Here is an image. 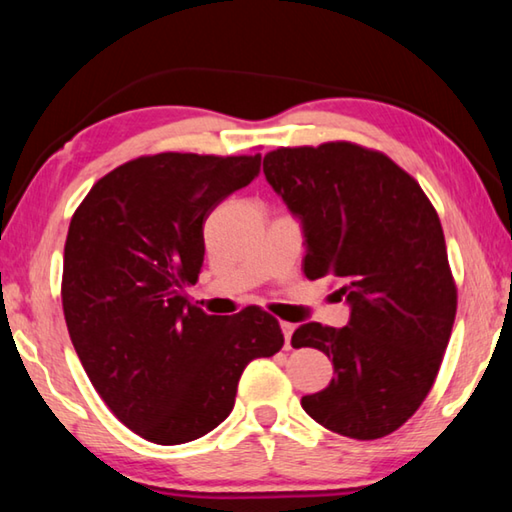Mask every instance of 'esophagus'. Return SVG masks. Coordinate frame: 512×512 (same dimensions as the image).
<instances>
[{
    "label": "esophagus",
    "mask_w": 512,
    "mask_h": 512,
    "mask_svg": "<svg viewBox=\"0 0 512 512\" xmlns=\"http://www.w3.org/2000/svg\"><path fill=\"white\" fill-rule=\"evenodd\" d=\"M280 327H282V334H284V345H287V348H289V345H291V334L296 332V325L287 323V320H282Z\"/></svg>",
    "instance_id": "34e87169"
}]
</instances>
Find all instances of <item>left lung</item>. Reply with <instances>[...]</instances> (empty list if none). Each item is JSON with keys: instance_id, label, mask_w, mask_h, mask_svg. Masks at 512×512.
<instances>
[{"instance_id": "8db88e82", "label": "left lung", "mask_w": 512, "mask_h": 512, "mask_svg": "<svg viewBox=\"0 0 512 512\" xmlns=\"http://www.w3.org/2000/svg\"><path fill=\"white\" fill-rule=\"evenodd\" d=\"M264 176L302 223L305 275L339 282L345 327L300 325L293 348L334 363L302 409L325 429L384 438L429 395L456 318L443 225L427 194L388 155L352 142L275 149Z\"/></svg>"}]
</instances>
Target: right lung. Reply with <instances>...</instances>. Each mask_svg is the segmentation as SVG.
<instances>
[{
    "label": "right lung",
    "mask_w": 512,
    "mask_h": 512,
    "mask_svg": "<svg viewBox=\"0 0 512 512\" xmlns=\"http://www.w3.org/2000/svg\"><path fill=\"white\" fill-rule=\"evenodd\" d=\"M259 164V153L142 155L106 173L69 223V339L108 409L155 445L219 427L244 368L284 345L262 307L207 316L185 296L203 266L205 219Z\"/></svg>",
    "instance_id": "1"
}]
</instances>
